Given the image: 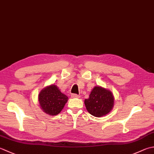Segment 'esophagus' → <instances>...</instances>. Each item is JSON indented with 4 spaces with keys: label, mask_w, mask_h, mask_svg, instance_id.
Returning <instances> with one entry per match:
<instances>
[{
    "label": "esophagus",
    "mask_w": 154,
    "mask_h": 154,
    "mask_svg": "<svg viewBox=\"0 0 154 154\" xmlns=\"http://www.w3.org/2000/svg\"><path fill=\"white\" fill-rule=\"evenodd\" d=\"M71 97L73 98H79L80 96L77 94H75V93H73V94H71Z\"/></svg>",
    "instance_id": "esophagus-1"
}]
</instances>
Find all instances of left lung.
Here are the masks:
<instances>
[{
  "label": "left lung",
  "instance_id": "8db88e82",
  "mask_svg": "<svg viewBox=\"0 0 154 154\" xmlns=\"http://www.w3.org/2000/svg\"><path fill=\"white\" fill-rule=\"evenodd\" d=\"M114 103L113 94L109 90L101 87H95L85 99V105L88 112L95 117H102L107 115L112 109Z\"/></svg>",
  "mask_w": 154,
  "mask_h": 154
}]
</instances>
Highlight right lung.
Segmentation results:
<instances>
[{
    "label": "right lung",
    "mask_w": 154,
    "mask_h": 154,
    "mask_svg": "<svg viewBox=\"0 0 154 154\" xmlns=\"http://www.w3.org/2000/svg\"><path fill=\"white\" fill-rule=\"evenodd\" d=\"M67 100L68 97L60 91L55 85L45 87L38 95L41 109L51 116H56L61 112Z\"/></svg>",
    "instance_id": "1"
}]
</instances>
